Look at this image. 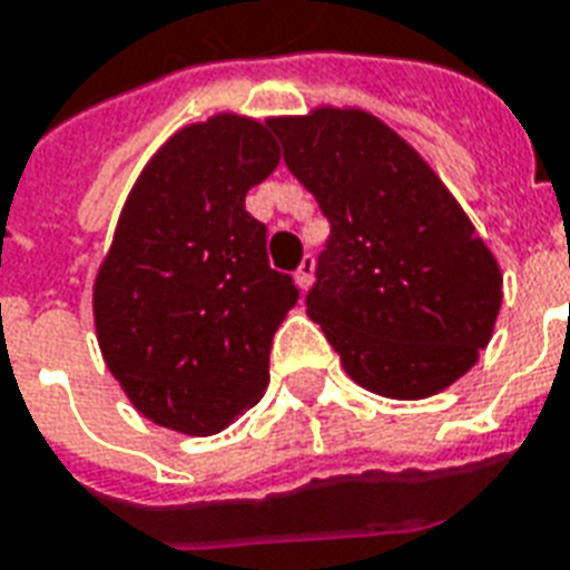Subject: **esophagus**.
Returning a JSON list of instances; mask_svg holds the SVG:
<instances>
[{"label":"esophagus","mask_w":570,"mask_h":570,"mask_svg":"<svg viewBox=\"0 0 570 570\" xmlns=\"http://www.w3.org/2000/svg\"><path fill=\"white\" fill-rule=\"evenodd\" d=\"M312 276H315V262H312V255H306L303 262H299L297 273H294V282H297L299 291H306L312 285Z\"/></svg>","instance_id":"obj_1"}]
</instances>
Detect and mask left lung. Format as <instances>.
<instances>
[{
    "label": "left lung",
    "mask_w": 570,
    "mask_h": 570,
    "mask_svg": "<svg viewBox=\"0 0 570 570\" xmlns=\"http://www.w3.org/2000/svg\"><path fill=\"white\" fill-rule=\"evenodd\" d=\"M294 178L330 219L308 317L383 399H431L488 347L502 271L422 154L356 106L271 118Z\"/></svg>",
    "instance_id": "obj_1"
}]
</instances>
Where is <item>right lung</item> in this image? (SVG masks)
<instances>
[{
    "label": "right lung",
    "instance_id": "add662e5",
    "mask_svg": "<svg viewBox=\"0 0 570 570\" xmlns=\"http://www.w3.org/2000/svg\"><path fill=\"white\" fill-rule=\"evenodd\" d=\"M279 166L271 118L219 112L145 163L91 294L106 368L139 413L210 436L258 404L297 303L246 193Z\"/></svg>",
    "mask_w": 570,
    "mask_h": 570
}]
</instances>
